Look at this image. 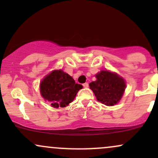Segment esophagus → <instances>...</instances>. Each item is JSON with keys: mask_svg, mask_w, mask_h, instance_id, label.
Returning <instances> with one entry per match:
<instances>
[{"mask_svg": "<svg viewBox=\"0 0 158 158\" xmlns=\"http://www.w3.org/2000/svg\"><path fill=\"white\" fill-rule=\"evenodd\" d=\"M88 86H89V85H88V82H85L83 84V87H84V88H88Z\"/></svg>", "mask_w": 158, "mask_h": 158, "instance_id": "obj_1", "label": "esophagus"}]
</instances>
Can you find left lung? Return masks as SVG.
<instances>
[{
	"mask_svg": "<svg viewBox=\"0 0 158 158\" xmlns=\"http://www.w3.org/2000/svg\"><path fill=\"white\" fill-rule=\"evenodd\" d=\"M97 80L89 84L99 102L108 106L117 104L122 98L126 84L123 77L109 70H101Z\"/></svg>",
	"mask_w": 158,
	"mask_h": 158,
	"instance_id": "left-lung-1",
	"label": "left lung"
}]
</instances>
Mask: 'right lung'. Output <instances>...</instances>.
Listing matches in <instances>:
<instances>
[{
    "instance_id": "add662e5",
    "label": "right lung",
    "mask_w": 158,
    "mask_h": 158,
    "mask_svg": "<svg viewBox=\"0 0 158 158\" xmlns=\"http://www.w3.org/2000/svg\"><path fill=\"white\" fill-rule=\"evenodd\" d=\"M82 85L77 84L69 74L62 70H52L40 84V93L51 106L64 108L73 101Z\"/></svg>"
}]
</instances>
